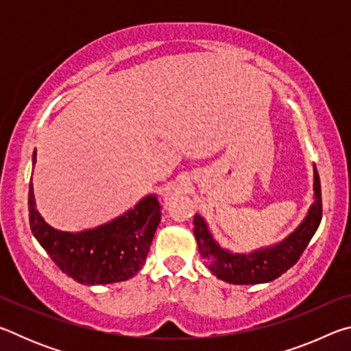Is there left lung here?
I'll list each match as a JSON object with an SVG mask.
<instances>
[{
  "label": "left lung",
  "mask_w": 351,
  "mask_h": 351,
  "mask_svg": "<svg viewBox=\"0 0 351 351\" xmlns=\"http://www.w3.org/2000/svg\"><path fill=\"white\" fill-rule=\"evenodd\" d=\"M313 198L314 201L308 209L306 217L293 232L285 237L282 241L254 249L251 252H232L230 249L223 247L210 232L206 219L197 213L193 218V234L201 257L206 260V266L219 280L232 285L268 283L280 277L297 263L322 219L320 180L314 164Z\"/></svg>",
  "instance_id": "left-lung-1"
}]
</instances>
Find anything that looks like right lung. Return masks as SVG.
Returning a JSON list of instances; mask_svg holds the SVG:
<instances>
[{
	"mask_svg": "<svg viewBox=\"0 0 351 351\" xmlns=\"http://www.w3.org/2000/svg\"><path fill=\"white\" fill-rule=\"evenodd\" d=\"M37 152L32 154V165ZM29 223L35 239L64 274L82 285H108L136 276L145 263L161 204L154 193L145 195L134 207L108 223L80 232L52 228L35 204L32 178L29 182Z\"/></svg>",
	"mask_w": 351,
	"mask_h": 351,
	"instance_id": "right-lung-1",
	"label": "right lung"
}]
</instances>
